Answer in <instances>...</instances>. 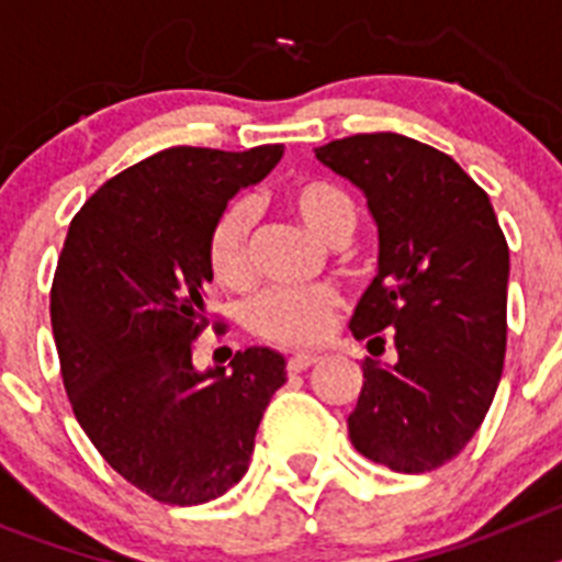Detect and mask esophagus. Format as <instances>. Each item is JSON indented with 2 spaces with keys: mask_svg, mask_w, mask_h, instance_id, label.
<instances>
[{
  "mask_svg": "<svg viewBox=\"0 0 562 562\" xmlns=\"http://www.w3.org/2000/svg\"><path fill=\"white\" fill-rule=\"evenodd\" d=\"M315 362H317L315 355H295L286 360V371H290V374H301V371L312 369Z\"/></svg>",
  "mask_w": 562,
  "mask_h": 562,
  "instance_id": "obj_1",
  "label": "esophagus"
}]
</instances>
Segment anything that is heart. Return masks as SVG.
Wrapping results in <instances>:
<instances>
[{"label": "heart", "instance_id": "1", "mask_svg": "<svg viewBox=\"0 0 562 562\" xmlns=\"http://www.w3.org/2000/svg\"><path fill=\"white\" fill-rule=\"evenodd\" d=\"M284 205L326 245H346L357 231L360 207L351 191L329 177H297L281 193ZM252 211L233 200L216 213L205 241L207 272L225 290H245L252 281L250 265ZM346 258L349 247H340ZM337 317V295L326 286L258 292L245 306V324L258 340L278 349H310L329 335Z\"/></svg>", "mask_w": 562, "mask_h": 562}]
</instances>
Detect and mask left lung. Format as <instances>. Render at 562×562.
<instances>
[{
    "mask_svg": "<svg viewBox=\"0 0 562 562\" xmlns=\"http://www.w3.org/2000/svg\"><path fill=\"white\" fill-rule=\"evenodd\" d=\"M317 160L362 188L380 227V272L351 335L394 366L362 362L351 445L396 473H428L467 448L498 391L509 247L484 188L405 134H351Z\"/></svg>",
    "mask_w": 562,
    "mask_h": 562,
    "instance_id": "obj_1",
    "label": "left lung"
}]
</instances>
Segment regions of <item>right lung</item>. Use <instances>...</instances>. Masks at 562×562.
<instances>
[{"instance_id":"right-lung-1","label":"right lung","mask_w":562,"mask_h":562,"mask_svg":"<svg viewBox=\"0 0 562 562\" xmlns=\"http://www.w3.org/2000/svg\"><path fill=\"white\" fill-rule=\"evenodd\" d=\"M281 154L166 148L114 173L69 222L49 290L64 389L106 464L160 504H205L238 484L286 382L270 349L193 369V340L211 326L207 231Z\"/></svg>"}]
</instances>
